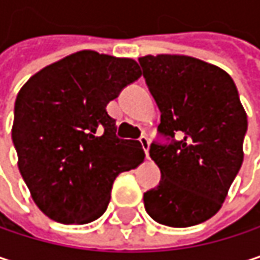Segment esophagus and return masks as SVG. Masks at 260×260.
Listing matches in <instances>:
<instances>
[{"mask_svg": "<svg viewBox=\"0 0 260 260\" xmlns=\"http://www.w3.org/2000/svg\"><path fill=\"white\" fill-rule=\"evenodd\" d=\"M140 143H141V146H143V149H144V152H146V156L149 157V147H150L149 138H147L146 135H141V137H140Z\"/></svg>", "mask_w": 260, "mask_h": 260, "instance_id": "esophagus-1", "label": "esophagus"}]
</instances>
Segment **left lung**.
<instances>
[{"mask_svg": "<svg viewBox=\"0 0 260 260\" xmlns=\"http://www.w3.org/2000/svg\"><path fill=\"white\" fill-rule=\"evenodd\" d=\"M160 110L150 144L160 170L159 184L144 193L157 223L187 228L213 217L243 164L247 114L231 76L190 56L157 55L138 59Z\"/></svg>", "mask_w": 260, "mask_h": 260, "instance_id": "left-lung-1", "label": "left lung"}]
</instances>
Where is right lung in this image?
I'll list each match as a JSON object with an SVG mask.
<instances>
[{
    "label": "right lung",
    "mask_w": 260,
    "mask_h": 260,
    "mask_svg": "<svg viewBox=\"0 0 260 260\" xmlns=\"http://www.w3.org/2000/svg\"><path fill=\"white\" fill-rule=\"evenodd\" d=\"M140 77L134 59L82 50L43 68L19 90L12 129L19 171L52 220H96L116 177L144 159L138 141L116 135L107 113V104Z\"/></svg>",
    "instance_id": "obj_1"
}]
</instances>
